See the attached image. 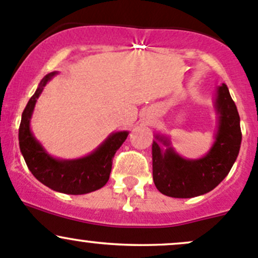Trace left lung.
Here are the masks:
<instances>
[{
  "label": "left lung",
  "instance_id": "8db88e82",
  "mask_svg": "<svg viewBox=\"0 0 258 258\" xmlns=\"http://www.w3.org/2000/svg\"><path fill=\"white\" fill-rule=\"evenodd\" d=\"M215 107L218 113L216 141L206 156L186 160L175 152L168 140L156 136L152 144L153 182L161 194L175 199H191L212 191L232 168L240 152V114L227 86L217 88ZM166 146L162 150L159 146Z\"/></svg>",
  "mask_w": 258,
  "mask_h": 258
}]
</instances>
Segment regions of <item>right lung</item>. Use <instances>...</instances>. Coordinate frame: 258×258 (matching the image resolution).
Wrapping results in <instances>:
<instances>
[{"instance_id":"obj_1","label":"right lung","mask_w":258,"mask_h":258,"mask_svg":"<svg viewBox=\"0 0 258 258\" xmlns=\"http://www.w3.org/2000/svg\"><path fill=\"white\" fill-rule=\"evenodd\" d=\"M56 74L57 72H51L43 77L35 95L30 98L23 110L18 130L20 150L28 170L41 183L62 194H90L107 183L114 153L126 141L128 132L119 131L110 135L102 145L86 157L77 160H57L49 156L31 132L30 121L36 101L40 97L46 83Z\"/></svg>"}]
</instances>
